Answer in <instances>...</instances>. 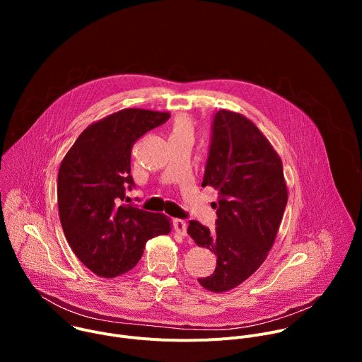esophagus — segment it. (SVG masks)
Here are the masks:
<instances>
[{"mask_svg":"<svg viewBox=\"0 0 362 362\" xmlns=\"http://www.w3.org/2000/svg\"><path fill=\"white\" fill-rule=\"evenodd\" d=\"M173 226H175V229H176V232H177L179 235H182V236H186V235H187V223H186V221H183V219H175V221H173Z\"/></svg>","mask_w":362,"mask_h":362,"instance_id":"1","label":"esophagus"}]
</instances>
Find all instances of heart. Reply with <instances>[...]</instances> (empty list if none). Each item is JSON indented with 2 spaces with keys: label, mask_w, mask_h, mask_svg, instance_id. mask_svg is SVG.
Segmentation results:
<instances>
[{
  "label": "heart",
  "mask_w": 362,
  "mask_h": 362,
  "mask_svg": "<svg viewBox=\"0 0 362 362\" xmlns=\"http://www.w3.org/2000/svg\"><path fill=\"white\" fill-rule=\"evenodd\" d=\"M175 133H192V122L185 116L177 117L172 130V134Z\"/></svg>",
  "instance_id": "heart-1"
}]
</instances>
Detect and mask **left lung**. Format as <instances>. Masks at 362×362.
<instances>
[{"mask_svg":"<svg viewBox=\"0 0 362 362\" xmlns=\"http://www.w3.org/2000/svg\"><path fill=\"white\" fill-rule=\"evenodd\" d=\"M202 186L219 193L216 229L190 221L187 233L218 256L215 272L199 278L214 292L229 291L262 265L288 202L282 162L265 136L239 113L219 110L212 120Z\"/></svg>","mask_w":362,"mask_h":362,"instance_id":"left-lung-1","label":"left lung"}]
</instances>
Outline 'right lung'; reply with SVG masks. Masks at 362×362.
Instances as JSON below:
<instances>
[{
    "label": "right lung",
    "instance_id": "right-lung-1",
    "mask_svg": "<svg viewBox=\"0 0 362 362\" xmlns=\"http://www.w3.org/2000/svg\"><path fill=\"white\" fill-rule=\"evenodd\" d=\"M169 117L143 109L120 110L88 126L62 162L57 180L62 226L76 256L98 276L129 272L148 239L170 232L165 215L124 203L126 192L134 187L133 144Z\"/></svg>",
    "mask_w": 362,
    "mask_h": 362
}]
</instances>
